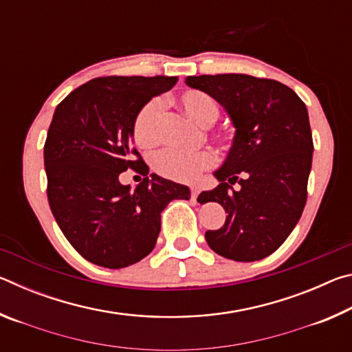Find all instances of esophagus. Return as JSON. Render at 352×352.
Here are the masks:
<instances>
[{"label":"esophagus","instance_id":"1","mask_svg":"<svg viewBox=\"0 0 352 352\" xmlns=\"http://www.w3.org/2000/svg\"><path fill=\"white\" fill-rule=\"evenodd\" d=\"M199 192H200V188L197 186V184H190V197L195 200V199H197Z\"/></svg>","mask_w":352,"mask_h":352}]
</instances>
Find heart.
I'll return each instance as SVG.
<instances>
[{
  "label": "heart",
  "instance_id": "1",
  "mask_svg": "<svg viewBox=\"0 0 352 352\" xmlns=\"http://www.w3.org/2000/svg\"><path fill=\"white\" fill-rule=\"evenodd\" d=\"M180 105L188 115L200 126H211L219 116V107L211 96L197 90H189L180 96ZM163 105L158 99H152L136 113L133 121V138L141 147L157 144L162 135ZM212 153L206 151L186 152L182 148H164L152 160L153 169L160 175L175 182H190L200 174V170L214 164Z\"/></svg>",
  "mask_w": 352,
  "mask_h": 352
}]
</instances>
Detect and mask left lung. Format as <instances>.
<instances>
[{"mask_svg": "<svg viewBox=\"0 0 352 352\" xmlns=\"http://www.w3.org/2000/svg\"><path fill=\"white\" fill-rule=\"evenodd\" d=\"M186 85L210 94L236 129L223 164L214 170L220 184L199 195L228 214L222 228L205 239L223 258L264 259L287 239L307 199L314 142L307 109L281 82L247 74L188 76ZM236 181L241 188L234 191Z\"/></svg>", "mask_w": 352, "mask_h": 352, "instance_id": "left-lung-1", "label": "left lung"}]
</instances>
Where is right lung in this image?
Here are the masks:
<instances>
[{
  "label": "right lung",
  "mask_w": 352,
  "mask_h": 352,
  "mask_svg": "<svg viewBox=\"0 0 352 352\" xmlns=\"http://www.w3.org/2000/svg\"><path fill=\"white\" fill-rule=\"evenodd\" d=\"M177 80L98 77L57 105L45 142L47 200L65 237L93 264L122 269L146 258L162 230V211L190 197L188 186L157 174L135 189L119 182L129 168L148 174L133 148L135 116Z\"/></svg>",
  "instance_id": "obj_1"
}]
</instances>
